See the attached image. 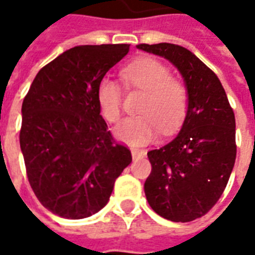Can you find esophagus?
I'll return each instance as SVG.
<instances>
[{
    "instance_id": "1",
    "label": "esophagus",
    "mask_w": 255,
    "mask_h": 255,
    "mask_svg": "<svg viewBox=\"0 0 255 255\" xmlns=\"http://www.w3.org/2000/svg\"><path fill=\"white\" fill-rule=\"evenodd\" d=\"M132 157H133V160H139V159H143V157H145V151H141V149H132Z\"/></svg>"
}]
</instances>
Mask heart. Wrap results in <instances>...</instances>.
Returning a JSON list of instances; mask_svg holds the SVG:
<instances>
[{"instance_id": "b5f03b06", "label": "heart", "mask_w": 255, "mask_h": 255, "mask_svg": "<svg viewBox=\"0 0 255 255\" xmlns=\"http://www.w3.org/2000/svg\"><path fill=\"white\" fill-rule=\"evenodd\" d=\"M128 87L144 91L139 112L141 115L128 118L115 128V136L124 143L144 145L159 136L177 131L185 118L188 94L180 82L170 78L167 66L155 58H140L122 71ZM96 100L100 114L110 123L119 122L122 116V88L110 78L98 85Z\"/></svg>"}]
</instances>
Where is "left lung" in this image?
Returning a JSON list of instances; mask_svg holds the SVG:
<instances>
[{
	"label": "left lung",
	"mask_w": 255,
	"mask_h": 255,
	"mask_svg": "<svg viewBox=\"0 0 255 255\" xmlns=\"http://www.w3.org/2000/svg\"><path fill=\"white\" fill-rule=\"evenodd\" d=\"M136 47L169 61L188 94L180 132L148 152L152 170L145 197L161 217L193 221L213 208L229 181L237 153L234 112L217 75L188 49L167 42Z\"/></svg>",
	"instance_id": "8db88e82"
}]
</instances>
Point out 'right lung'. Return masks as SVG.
Segmentation results:
<instances>
[{
  "label": "right lung",
  "mask_w": 255,
  "mask_h": 255,
  "mask_svg": "<svg viewBox=\"0 0 255 255\" xmlns=\"http://www.w3.org/2000/svg\"><path fill=\"white\" fill-rule=\"evenodd\" d=\"M129 45L75 46L39 70L22 103L19 144L37 198L59 217L81 220L107 205L132 161L100 115L99 82Z\"/></svg>",
  "instance_id": "obj_1"
}]
</instances>
